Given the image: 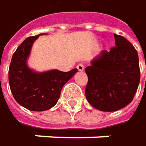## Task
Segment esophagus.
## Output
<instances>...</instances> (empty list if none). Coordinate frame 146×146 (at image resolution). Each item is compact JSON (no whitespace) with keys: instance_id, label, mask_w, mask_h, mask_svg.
Here are the masks:
<instances>
[{"instance_id":"34e87169","label":"esophagus","mask_w":146,"mask_h":146,"mask_svg":"<svg viewBox=\"0 0 146 146\" xmlns=\"http://www.w3.org/2000/svg\"><path fill=\"white\" fill-rule=\"evenodd\" d=\"M76 69H77V70L78 71H84V65L83 64H78L77 66H76Z\"/></svg>"}]
</instances>
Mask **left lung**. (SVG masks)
I'll use <instances>...</instances> for the list:
<instances>
[{
    "instance_id": "obj_1",
    "label": "left lung",
    "mask_w": 146,
    "mask_h": 146,
    "mask_svg": "<svg viewBox=\"0 0 146 146\" xmlns=\"http://www.w3.org/2000/svg\"><path fill=\"white\" fill-rule=\"evenodd\" d=\"M116 47L103 50L85 69L89 104L102 111H116L133 99L140 81L138 55L122 35H114Z\"/></svg>"
}]
</instances>
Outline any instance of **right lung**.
<instances>
[{
  "mask_svg": "<svg viewBox=\"0 0 146 146\" xmlns=\"http://www.w3.org/2000/svg\"><path fill=\"white\" fill-rule=\"evenodd\" d=\"M30 36L17 48L12 56L9 70V83L15 101L33 111H43L55 106L63 85L77 72L50 70L37 72L28 66L31 48L40 35Z\"/></svg>",
  "mask_w": 146,
  "mask_h": 146,
  "instance_id": "1",
  "label": "right lung"
}]
</instances>
